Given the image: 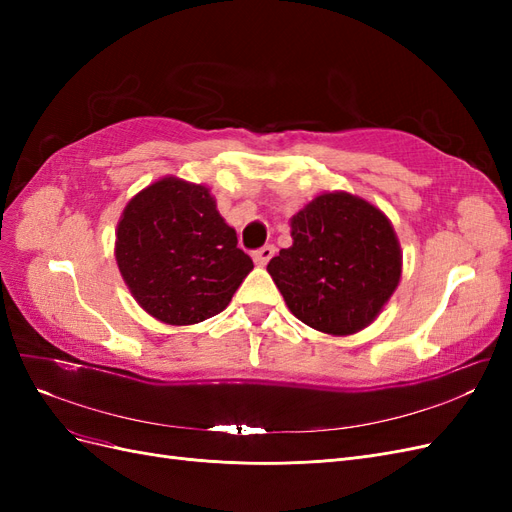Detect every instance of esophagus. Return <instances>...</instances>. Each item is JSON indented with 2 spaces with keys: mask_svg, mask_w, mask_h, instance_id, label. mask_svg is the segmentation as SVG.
Segmentation results:
<instances>
[{
  "mask_svg": "<svg viewBox=\"0 0 512 512\" xmlns=\"http://www.w3.org/2000/svg\"><path fill=\"white\" fill-rule=\"evenodd\" d=\"M273 256H275V247H273V245H262L260 250H256V252L252 254V258H254V262H256L258 267H265Z\"/></svg>",
  "mask_w": 512,
  "mask_h": 512,
  "instance_id": "obj_1",
  "label": "esophagus"
}]
</instances>
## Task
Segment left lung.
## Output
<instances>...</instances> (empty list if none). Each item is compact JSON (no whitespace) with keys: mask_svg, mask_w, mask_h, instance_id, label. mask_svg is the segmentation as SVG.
I'll list each match as a JSON object with an SVG mask.
<instances>
[{"mask_svg":"<svg viewBox=\"0 0 512 512\" xmlns=\"http://www.w3.org/2000/svg\"><path fill=\"white\" fill-rule=\"evenodd\" d=\"M292 245L267 265L290 312L329 335L365 329L401 277L386 215L348 192H324L290 220Z\"/></svg>","mask_w":512,"mask_h":512,"instance_id":"obj_1","label":"left lung"}]
</instances>
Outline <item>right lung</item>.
I'll use <instances>...</instances> for the list:
<instances>
[{"mask_svg":"<svg viewBox=\"0 0 512 512\" xmlns=\"http://www.w3.org/2000/svg\"><path fill=\"white\" fill-rule=\"evenodd\" d=\"M115 258L136 303L173 327L220 314L254 269L209 188L177 177L151 183L126 205Z\"/></svg>","mask_w":512,"mask_h":512,"instance_id":"obj_1","label":"right lung"}]
</instances>
